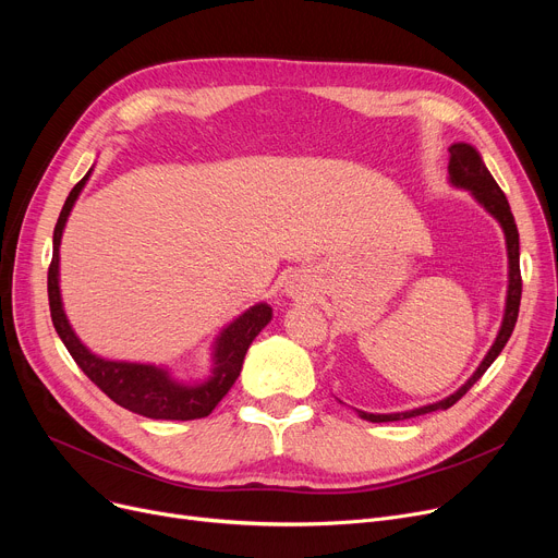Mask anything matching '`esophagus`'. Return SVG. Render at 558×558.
<instances>
[{
    "instance_id": "1",
    "label": "esophagus",
    "mask_w": 558,
    "mask_h": 558,
    "mask_svg": "<svg viewBox=\"0 0 558 558\" xmlns=\"http://www.w3.org/2000/svg\"><path fill=\"white\" fill-rule=\"evenodd\" d=\"M284 291H287V296H291V299H294V296H301V289H299L296 284H289Z\"/></svg>"
}]
</instances>
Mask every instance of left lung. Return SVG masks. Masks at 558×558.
I'll use <instances>...</instances> for the list:
<instances>
[{"instance_id":"8db88e82","label":"left lung","mask_w":558,"mask_h":558,"mask_svg":"<svg viewBox=\"0 0 558 558\" xmlns=\"http://www.w3.org/2000/svg\"><path fill=\"white\" fill-rule=\"evenodd\" d=\"M450 162H448V181L452 187L457 190H465L471 192V196L482 205V208L500 223L502 232H505V244H507V301H505V314H502V324L500 330H497V337L493 341V345L488 348V353L484 355V360L480 362V366L475 368V373L465 379V383L450 396H446L444 400H436L432 404H423L416 409H407V412H393V414H371V412H362V409H355L357 416L371 423H389V421H404V418H414V416H423L429 412H438V409H450L461 396H465V391L471 389L477 379L486 373V368L497 360V355L502 353V348L507 345L515 320H518V310H520V294H522V278H520V234H518V226L515 219L511 215L509 201L505 196V192L500 190V185L495 183V179L490 175V171L486 169L482 154L475 149L473 144L468 142H454L450 144ZM341 402V400H339Z\"/></svg>"}]
</instances>
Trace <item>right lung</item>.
I'll list each match as a JSON object with an SVG mask.
<instances>
[{"mask_svg": "<svg viewBox=\"0 0 558 558\" xmlns=\"http://www.w3.org/2000/svg\"><path fill=\"white\" fill-rule=\"evenodd\" d=\"M93 171L95 165L74 185L53 228V255L47 274V294L53 328L70 350L74 362L81 366V371L90 377L112 402L129 409V412L156 421H194L210 416L213 409L234 385V379L240 377L246 350L253 343V339L269 326V320L274 318V310L271 305L262 301L244 310L240 316H234L228 326H223L213 341L210 375L205 379H194V383L179 379L167 366L149 362L108 360L93 353V350L74 332L61 296L63 230L68 226L74 203L81 196L85 183L90 181Z\"/></svg>", "mask_w": 558, "mask_h": 558, "instance_id": "1", "label": "right lung"}]
</instances>
